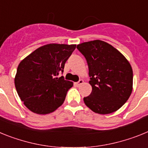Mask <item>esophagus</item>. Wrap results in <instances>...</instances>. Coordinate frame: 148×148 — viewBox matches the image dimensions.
<instances>
[{
	"instance_id": "34e87169",
	"label": "esophagus",
	"mask_w": 148,
	"mask_h": 148,
	"mask_svg": "<svg viewBox=\"0 0 148 148\" xmlns=\"http://www.w3.org/2000/svg\"><path fill=\"white\" fill-rule=\"evenodd\" d=\"M83 83H84V81H83V79H79V82H77V83H76L75 85L77 86H81L82 84H83Z\"/></svg>"
}]
</instances>
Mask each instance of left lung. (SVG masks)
Returning <instances> with one entry per match:
<instances>
[{
	"instance_id": "8db88e82",
	"label": "left lung",
	"mask_w": 148,
	"mask_h": 148,
	"mask_svg": "<svg viewBox=\"0 0 148 148\" xmlns=\"http://www.w3.org/2000/svg\"><path fill=\"white\" fill-rule=\"evenodd\" d=\"M88 67L92 93L83 98L94 112L106 115L119 110L133 91V69L120 51L101 40L79 44Z\"/></svg>"
}]
</instances>
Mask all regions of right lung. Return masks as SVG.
Masks as SVG:
<instances>
[{
	"label": "right lung",
	"mask_w": 148,
	"mask_h": 148,
	"mask_svg": "<svg viewBox=\"0 0 148 148\" xmlns=\"http://www.w3.org/2000/svg\"><path fill=\"white\" fill-rule=\"evenodd\" d=\"M76 45L47 44L38 47L21 61L15 77V86L24 104L33 112L45 115L60 107L73 83L65 80V62Z\"/></svg>",
	"instance_id": "add662e5"
}]
</instances>
